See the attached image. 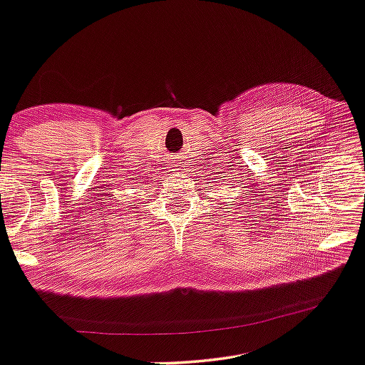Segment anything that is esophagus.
Here are the masks:
<instances>
[{"instance_id":"esophagus-1","label":"esophagus","mask_w":365,"mask_h":365,"mask_svg":"<svg viewBox=\"0 0 365 365\" xmlns=\"http://www.w3.org/2000/svg\"><path fill=\"white\" fill-rule=\"evenodd\" d=\"M174 168H175V170H182V164H180V163H177V164L174 165Z\"/></svg>"}]
</instances>
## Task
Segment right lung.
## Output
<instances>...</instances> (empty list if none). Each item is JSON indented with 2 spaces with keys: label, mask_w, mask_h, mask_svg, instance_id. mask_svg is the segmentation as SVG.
Here are the masks:
<instances>
[{
  "label": "right lung",
  "mask_w": 365,
  "mask_h": 365,
  "mask_svg": "<svg viewBox=\"0 0 365 365\" xmlns=\"http://www.w3.org/2000/svg\"><path fill=\"white\" fill-rule=\"evenodd\" d=\"M134 180H137V178H134ZM138 183H142V180H138ZM143 185V183H142Z\"/></svg>",
  "instance_id": "add662e5"
}]
</instances>
